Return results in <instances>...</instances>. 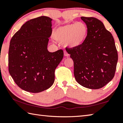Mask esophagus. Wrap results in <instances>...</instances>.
I'll list each match as a JSON object with an SVG mask.
<instances>
[{
    "label": "esophagus",
    "mask_w": 123,
    "mask_h": 123,
    "mask_svg": "<svg viewBox=\"0 0 123 123\" xmlns=\"http://www.w3.org/2000/svg\"><path fill=\"white\" fill-rule=\"evenodd\" d=\"M64 55L65 56H69V54L67 53V52L64 51Z\"/></svg>",
    "instance_id": "obj_1"
}]
</instances>
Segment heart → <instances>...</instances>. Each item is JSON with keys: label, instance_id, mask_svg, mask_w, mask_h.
I'll return each instance as SVG.
<instances>
[{"label": "heart", "instance_id": "heart-1", "mask_svg": "<svg viewBox=\"0 0 123 123\" xmlns=\"http://www.w3.org/2000/svg\"><path fill=\"white\" fill-rule=\"evenodd\" d=\"M88 34V28L82 22L67 24L55 29L53 37L56 40L65 42L66 47L75 48L81 45Z\"/></svg>", "mask_w": 123, "mask_h": 123}]
</instances>
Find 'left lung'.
<instances>
[{
    "mask_svg": "<svg viewBox=\"0 0 123 123\" xmlns=\"http://www.w3.org/2000/svg\"><path fill=\"white\" fill-rule=\"evenodd\" d=\"M88 28L84 43L75 48H67L74 62L76 81L89 89H99L113 78L118 61V53L111 33L100 20L81 17Z\"/></svg>",
    "mask_w": 123,
    "mask_h": 123,
    "instance_id": "8db88e82",
    "label": "left lung"
}]
</instances>
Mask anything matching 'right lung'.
<instances>
[{"label": "right lung", "mask_w": 123, "mask_h": 123, "mask_svg": "<svg viewBox=\"0 0 123 123\" xmlns=\"http://www.w3.org/2000/svg\"><path fill=\"white\" fill-rule=\"evenodd\" d=\"M51 20L41 16L26 22L10 41L9 72L17 86L31 93L50 88L55 80V70L63 57L60 49H47L51 35Z\"/></svg>", "instance_id": "right-lung-1"}]
</instances>
